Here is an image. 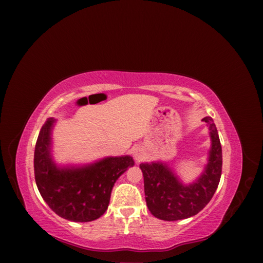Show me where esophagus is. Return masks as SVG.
<instances>
[{
  "label": "esophagus",
  "instance_id": "34e87169",
  "mask_svg": "<svg viewBox=\"0 0 263 263\" xmlns=\"http://www.w3.org/2000/svg\"><path fill=\"white\" fill-rule=\"evenodd\" d=\"M133 156H134V158H135V160H136V161H140V160H142V159H144V157H145V151H144V149H142V148L137 147V148L134 149Z\"/></svg>",
  "mask_w": 263,
  "mask_h": 263
}]
</instances>
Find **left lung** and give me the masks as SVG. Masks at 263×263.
Instances as JSON below:
<instances>
[{"instance_id":"1","label":"left lung","mask_w":263,"mask_h":263,"mask_svg":"<svg viewBox=\"0 0 263 263\" xmlns=\"http://www.w3.org/2000/svg\"><path fill=\"white\" fill-rule=\"evenodd\" d=\"M209 126L212 140L208 164L194 182L184 184L170 166L161 161L140 163L146 203L150 213L162 220H179L201 212L216 191L221 176V146L213 118L202 119Z\"/></svg>"}]
</instances>
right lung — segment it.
Wrapping results in <instances>:
<instances>
[{"mask_svg": "<svg viewBox=\"0 0 263 263\" xmlns=\"http://www.w3.org/2000/svg\"><path fill=\"white\" fill-rule=\"evenodd\" d=\"M54 118L39 132L34 154L35 180L44 201L60 217L71 221H92L108 208L117 179L135 164L130 156L106 157L84 165L60 166L51 155Z\"/></svg>", "mask_w": 263, "mask_h": 263, "instance_id": "1", "label": "right lung"}]
</instances>
